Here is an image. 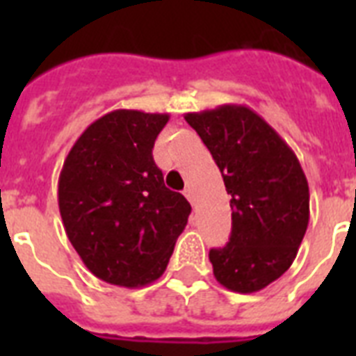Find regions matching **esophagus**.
Here are the masks:
<instances>
[{
    "instance_id": "esophagus-1",
    "label": "esophagus",
    "mask_w": 356,
    "mask_h": 356,
    "mask_svg": "<svg viewBox=\"0 0 356 356\" xmlns=\"http://www.w3.org/2000/svg\"><path fill=\"white\" fill-rule=\"evenodd\" d=\"M184 195H186V200H188L190 203H194V195H192V190H190V188L184 190Z\"/></svg>"
}]
</instances>
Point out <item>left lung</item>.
<instances>
[{
	"instance_id": "left-lung-1",
	"label": "left lung",
	"mask_w": 356,
	"mask_h": 356,
	"mask_svg": "<svg viewBox=\"0 0 356 356\" xmlns=\"http://www.w3.org/2000/svg\"><path fill=\"white\" fill-rule=\"evenodd\" d=\"M231 194L233 229L209 259L216 281L253 293L292 266L309 225V183L290 145L243 105L188 113Z\"/></svg>"
}]
</instances>
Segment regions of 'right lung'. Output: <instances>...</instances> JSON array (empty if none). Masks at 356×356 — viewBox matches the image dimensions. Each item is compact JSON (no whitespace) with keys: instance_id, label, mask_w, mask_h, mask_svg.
<instances>
[{"instance_id":"right-lung-1","label":"right lung","mask_w":356,"mask_h":356,"mask_svg":"<svg viewBox=\"0 0 356 356\" xmlns=\"http://www.w3.org/2000/svg\"><path fill=\"white\" fill-rule=\"evenodd\" d=\"M168 114L120 108L88 125L64 161L58 211L88 270L138 288L164 273L192 207L164 186L153 145Z\"/></svg>"}]
</instances>
